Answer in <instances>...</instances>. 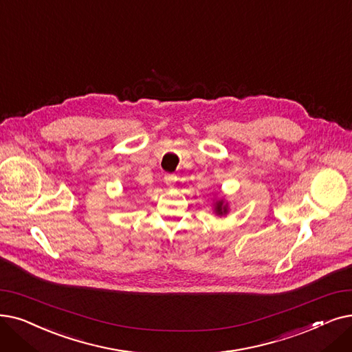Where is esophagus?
<instances>
[{"instance_id": "obj_1", "label": "esophagus", "mask_w": 352, "mask_h": 352, "mask_svg": "<svg viewBox=\"0 0 352 352\" xmlns=\"http://www.w3.org/2000/svg\"><path fill=\"white\" fill-rule=\"evenodd\" d=\"M164 181H165V184L168 187H174L175 182H177V175L175 174H165Z\"/></svg>"}]
</instances>
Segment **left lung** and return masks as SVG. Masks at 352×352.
<instances>
[{
    "label": "left lung",
    "instance_id": "8db88e82",
    "mask_svg": "<svg viewBox=\"0 0 352 352\" xmlns=\"http://www.w3.org/2000/svg\"><path fill=\"white\" fill-rule=\"evenodd\" d=\"M214 211H216L217 216H224V214H227L228 207L227 204H224V200L216 201V204H214Z\"/></svg>",
    "mask_w": 352,
    "mask_h": 352
}]
</instances>
